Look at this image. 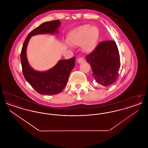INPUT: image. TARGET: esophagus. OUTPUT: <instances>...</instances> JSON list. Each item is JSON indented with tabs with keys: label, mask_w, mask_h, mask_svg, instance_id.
Masks as SVG:
<instances>
[{
	"label": "esophagus",
	"mask_w": 148,
	"mask_h": 148,
	"mask_svg": "<svg viewBox=\"0 0 148 148\" xmlns=\"http://www.w3.org/2000/svg\"><path fill=\"white\" fill-rule=\"evenodd\" d=\"M77 62L78 63H82L85 62V60L83 58H78V59H77Z\"/></svg>",
	"instance_id": "34e87169"
}]
</instances>
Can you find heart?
I'll return each mask as SVG.
<instances>
[{
	"label": "heart",
	"instance_id": "obj_1",
	"mask_svg": "<svg viewBox=\"0 0 148 148\" xmlns=\"http://www.w3.org/2000/svg\"><path fill=\"white\" fill-rule=\"evenodd\" d=\"M99 30L95 26L84 25L71 31L68 41L71 45L79 46L85 53H91L97 47Z\"/></svg>",
	"mask_w": 148,
	"mask_h": 148
}]
</instances>
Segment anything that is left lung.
<instances>
[{
    "label": "left lung",
    "mask_w": 148,
    "mask_h": 148,
    "mask_svg": "<svg viewBox=\"0 0 148 148\" xmlns=\"http://www.w3.org/2000/svg\"><path fill=\"white\" fill-rule=\"evenodd\" d=\"M86 60L90 64L92 77L102 86L112 84L119 77V53L114 41L100 42L90 54L86 56Z\"/></svg>",
    "instance_id": "obj_1"
}]
</instances>
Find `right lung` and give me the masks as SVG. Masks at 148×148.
<instances>
[{
  "label": "right lung",
  "mask_w": 148,
  "mask_h": 148,
  "mask_svg": "<svg viewBox=\"0 0 148 148\" xmlns=\"http://www.w3.org/2000/svg\"><path fill=\"white\" fill-rule=\"evenodd\" d=\"M61 23L59 20L47 21L31 31L23 45L21 54L22 71L25 80L40 94L54 95L62 92L67 84L71 71L75 66V58L60 60L51 69L46 71L33 69L29 64L27 47L31 36L37 34L58 33Z\"/></svg>",
  "instance_id": "1"
}]
</instances>
